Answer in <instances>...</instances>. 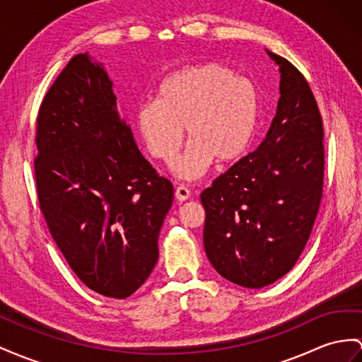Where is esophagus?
Instances as JSON below:
<instances>
[{
    "label": "esophagus",
    "mask_w": 362,
    "mask_h": 362,
    "mask_svg": "<svg viewBox=\"0 0 362 362\" xmlns=\"http://www.w3.org/2000/svg\"><path fill=\"white\" fill-rule=\"evenodd\" d=\"M174 196H175V200H177V202H185V200H188L191 197V194H189L188 188L177 187V188H175Z\"/></svg>",
    "instance_id": "34e87169"
}]
</instances>
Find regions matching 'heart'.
Returning <instances> with one entry per match:
<instances>
[{"label":"heart","instance_id":"obj_1","mask_svg":"<svg viewBox=\"0 0 362 362\" xmlns=\"http://www.w3.org/2000/svg\"><path fill=\"white\" fill-rule=\"evenodd\" d=\"M258 113L260 100L252 82L208 62L166 78L157 102L137 107L134 127L146 153L166 165L177 157L185 128L189 144L175 173L194 180L206 173L212 160L234 162L246 151Z\"/></svg>","mask_w":362,"mask_h":362}]
</instances>
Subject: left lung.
Returning a JSON list of instances; mask_svg holds the SVG:
<instances>
[{"mask_svg":"<svg viewBox=\"0 0 362 362\" xmlns=\"http://www.w3.org/2000/svg\"><path fill=\"white\" fill-rule=\"evenodd\" d=\"M266 52L281 73L269 132L200 196L208 260L226 280L249 289L272 284L292 269L312 233L324 182L317 100L298 69Z\"/></svg>","mask_w":362,"mask_h":362,"instance_id":"obj_1","label":"left lung"}]
</instances>
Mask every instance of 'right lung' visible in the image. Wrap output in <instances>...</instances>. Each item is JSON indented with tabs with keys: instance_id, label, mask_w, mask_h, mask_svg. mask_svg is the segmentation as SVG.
Instances as JSON below:
<instances>
[{
	"instance_id": "obj_1",
	"label": "right lung",
	"mask_w": 362,
	"mask_h": 362,
	"mask_svg": "<svg viewBox=\"0 0 362 362\" xmlns=\"http://www.w3.org/2000/svg\"><path fill=\"white\" fill-rule=\"evenodd\" d=\"M35 141L36 191L54 243L91 291L128 298L159 258L174 189L139 151L113 82L88 53L73 57L44 96Z\"/></svg>"
}]
</instances>
